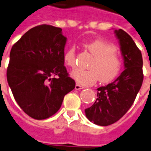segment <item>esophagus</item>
<instances>
[{"label":"esophagus","instance_id":"34e87169","mask_svg":"<svg viewBox=\"0 0 151 151\" xmlns=\"http://www.w3.org/2000/svg\"><path fill=\"white\" fill-rule=\"evenodd\" d=\"M85 87L82 86H80V85H78V84H76V86H75V89H76V90H79V89H84Z\"/></svg>","mask_w":151,"mask_h":151}]
</instances>
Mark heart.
<instances>
[{
	"instance_id": "heart-1",
	"label": "heart",
	"mask_w": 151,
	"mask_h": 151,
	"mask_svg": "<svg viewBox=\"0 0 151 151\" xmlns=\"http://www.w3.org/2000/svg\"><path fill=\"white\" fill-rule=\"evenodd\" d=\"M83 47L93 55L87 70L75 69L71 76L78 84L92 86L98 81L107 83L115 79L122 69L123 62L117 52V48L110 42L96 39L83 43ZM76 52L74 46L67 49L63 55V61L66 66H76Z\"/></svg>"
}]
</instances>
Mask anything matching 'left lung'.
<instances>
[{
    "mask_svg": "<svg viewBox=\"0 0 151 151\" xmlns=\"http://www.w3.org/2000/svg\"><path fill=\"white\" fill-rule=\"evenodd\" d=\"M119 39L125 70L114 82L97 89V99L85 109L86 117L99 126L118 121L133 105L144 80L141 52L123 30H115Z\"/></svg>",
    "mask_w": 151,
    "mask_h": 151,
    "instance_id": "left-lung-1",
    "label": "left lung"
}]
</instances>
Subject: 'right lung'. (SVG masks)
Here are the masks:
<instances>
[{
  "mask_svg": "<svg viewBox=\"0 0 151 151\" xmlns=\"http://www.w3.org/2000/svg\"><path fill=\"white\" fill-rule=\"evenodd\" d=\"M65 43L62 28L41 24L11 48L7 83L18 106L33 119L54 115L65 96L75 89L74 79L64 65Z\"/></svg>",
  "mask_w": 151,
  "mask_h": 151,
  "instance_id": "right-lung-1",
  "label": "right lung"
}]
</instances>
